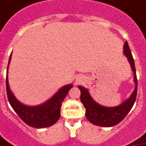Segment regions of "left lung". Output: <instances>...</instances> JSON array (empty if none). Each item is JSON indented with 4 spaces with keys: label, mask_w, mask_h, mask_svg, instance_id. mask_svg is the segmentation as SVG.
I'll return each mask as SVG.
<instances>
[{
    "label": "left lung",
    "mask_w": 146,
    "mask_h": 146,
    "mask_svg": "<svg viewBox=\"0 0 146 146\" xmlns=\"http://www.w3.org/2000/svg\"><path fill=\"white\" fill-rule=\"evenodd\" d=\"M123 52L131 65L132 70L134 73V81L136 83V86L133 94L125 102L115 107H104L94 102L90 97V94L86 89L83 86H79V89L81 92L80 100L84 106V107L86 108V113H85L86 117L94 125L103 126V127H110L117 125L125 118L135 102L137 91L136 69H135L134 60L133 58L132 53L126 41L124 44Z\"/></svg>",
    "instance_id": "obj_1"
}]
</instances>
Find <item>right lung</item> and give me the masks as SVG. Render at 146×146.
Returning <instances> with one entry per match:
<instances>
[{
  "label": "right lung",
  "mask_w": 146,
  "mask_h": 146,
  "mask_svg": "<svg viewBox=\"0 0 146 146\" xmlns=\"http://www.w3.org/2000/svg\"><path fill=\"white\" fill-rule=\"evenodd\" d=\"M10 60L11 55L7 67V72ZM72 86H73L71 84L63 86L60 90L57 91L56 94H54V96H52L48 101L41 105L28 106L21 104L15 98L9 86L8 75L6 76V90L10 105L15 112L17 113L18 116L21 117V120L25 121L27 125L35 128H44L51 126L60 119L62 102Z\"/></svg>",
  "instance_id": "obj_1"
}]
</instances>
